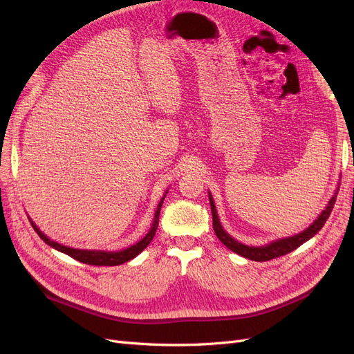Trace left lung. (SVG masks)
<instances>
[{"mask_svg":"<svg viewBox=\"0 0 354 354\" xmlns=\"http://www.w3.org/2000/svg\"><path fill=\"white\" fill-rule=\"evenodd\" d=\"M337 195H338V190L335 192V195L332 196V199L328 202V207L322 211V214L317 217V220L307 230L298 233V234H295V236H291V238L274 241L270 245H266V246H248V245H243L238 241H234L233 238H230L229 234L221 227L217 211H216V205H214L212 196L209 195L211 212H212V227H214V232H216V234H217V238L233 252H236V254L245 257V259H250L254 261H269V260L277 259V257L285 255L288 252L297 250L299 245H303L310 238H313L315 234L325 226V223L332 212V208H334V205H335Z\"/></svg>","mask_w":354,"mask_h":354,"instance_id":"8db88e82","label":"left lung"}]
</instances>
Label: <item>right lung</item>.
<instances>
[{
  "mask_svg": "<svg viewBox=\"0 0 354 354\" xmlns=\"http://www.w3.org/2000/svg\"><path fill=\"white\" fill-rule=\"evenodd\" d=\"M165 198V196H164ZM164 198L160 199L159 205H158V209L155 212V218H153V224L151 230H149V233L146 234V236L140 241L137 242L136 245L130 246V248L127 250H122V251H118V252H106V251H85V250H73V248H68V246H63L55 241H50L44 233H42L34 223H32V220L29 218L32 227H34V230L38 233V236L44 241L47 245L53 246V248H56L57 251H62L68 254L69 257H72V259L78 260L81 263H85V264H91V266H118V264H122V263H127L133 260L136 255L140 254L146 246L152 242L155 233H156V229H158V223H159V212H160V207H162V202H164Z\"/></svg>",
  "mask_w": 354,
  "mask_h": 354,
  "instance_id": "add662e5",
  "label": "right lung"
}]
</instances>
